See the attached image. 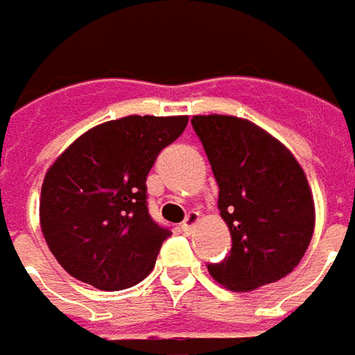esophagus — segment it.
Here are the masks:
<instances>
[{"label":"esophagus","instance_id":"esophagus-1","mask_svg":"<svg viewBox=\"0 0 355 355\" xmlns=\"http://www.w3.org/2000/svg\"><path fill=\"white\" fill-rule=\"evenodd\" d=\"M199 223V211H189L187 213V217H184V221H182V232H193V227Z\"/></svg>","mask_w":355,"mask_h":355}]
</instances>
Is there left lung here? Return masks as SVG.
Returning <instances> with one entry per match:
<instances>
[{"label":"left lung","instance_id":"1","mask_svg":"<svg viewBox=\"0 0 355 355\" xmlns=\"http://www.w3.org/2000/svg\"><path fill=\"white\" fill-rule=\"evenodd\" d=\"M219 187L217 207L232 252L209 274L248 293L295 270L315 230V203L293 152L260 125L234 115L191 119Z\"/></svg>","mask_w":355,"mask_h":355}]
</instances>
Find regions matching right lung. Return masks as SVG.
<instances>
[{
	"label": "right lung",
	"mask_w": 355,
	"mask_h": 355,
	"mask_svg": "<svg viewBox=\"0 0 355 355\" xmlns=\"http://www.w3.org/2000/svg\"><path fill=\"white\" fill-rule=\"evenodd\" d=\"M187 115H128L79 136L46 171L40 227L73 278L101 291L144 280L171 236L148 213L146 177Z\"/></svg>",
	"instance_id": "obj_1"
}]
</instances>
